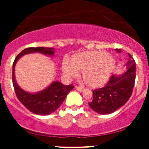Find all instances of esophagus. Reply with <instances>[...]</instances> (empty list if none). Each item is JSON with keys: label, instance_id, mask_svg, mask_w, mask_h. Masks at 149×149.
Segmentation results:
<instances>
[{"label": "esophagus", "instance_id": "1", "mask_svg": "<svg viewBox=\"0 0 149 149\" xmlns=\"http://www.w3.org/2000/svg\"><path fill=\"white\" fill-rule=\"evenodd\" d=\"M76 89L78 90V92H83V91H84V90H85L83 88H80V87H78V86L76 87Z\"/></svg>", "mask_w": 149, "mask_h": 149}]
</instances>
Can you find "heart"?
Wrapping results in <instances>:
<instances>
[{
	"instance_id": "obj_1",
	"label": "heart",
	"mask_w": 149,
	"mask_h": 149,
	"mask_svg": "<svg viewBox=\"0 0 149 149\" xmlns=\"http://www.w3.org/2000/svg\"><path fill=\"white\" fill-rule=\"evenodd\" d=\"M116 67V60L104 51H94L80 53L73 57L71 61L65 59L62 63V72L67 80L82 76L88 85L97 88L105 84Z\"/></svg>"
}]
</instances>
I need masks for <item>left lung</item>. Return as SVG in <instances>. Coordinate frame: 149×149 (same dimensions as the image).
Listing matches in <instances>:
<instances>
[{"label": "left lung", "instance_id": "left-lung-1", "mask_svg": "<svg viewBox=\"0 0 149 149\" xmlns=\"http://www.w3.org/2000/svg\"><path fill=\"white\" fill-rule=\"evenodd\" d=\"M120 53V49H115ZM122 74H114L104 88L93 90V100L89 105L93 111L100 114L111 113L122 107L130 97L136 77V64L132 56Z\"/></svg>", "mask_w": 149, "mask_h": 149}]
</instances>
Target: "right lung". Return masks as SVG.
Returning a JSON list of instances; mask_svg holds the SVG:
<instances>
[{
    "instance_id": "right-lung-1",
    "label": "right lung",
    "mask_w": 149,
    "mask_h": 149,
    "mask_svg": "<svg viewBox=\"0 0 149 149\" xmlns=\"http://www.w3.org/2000/svg\"><path fill=\"white\" fill-rule=\"evenodd\" d=\"M40 53L47 56H54L52 47H28L22 50L15 58L13 65V83L15 93L20 102L28 110L39 116H47L54 113L64 102L66 96L74 87L64 85L59 81H53L49 86L38 92H29L20 88L15 79V66L24 55L31 53Z\"/></svg>"
}]
</instances>
